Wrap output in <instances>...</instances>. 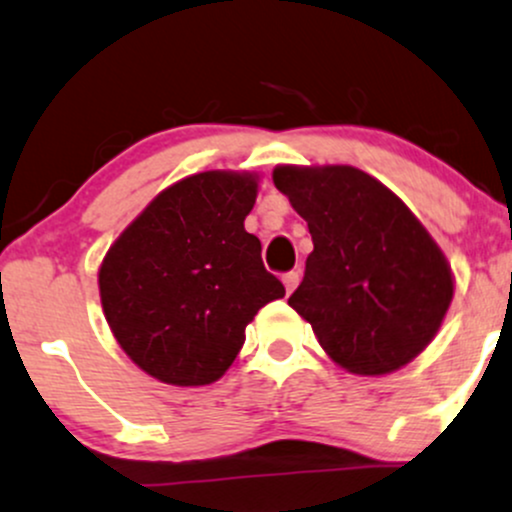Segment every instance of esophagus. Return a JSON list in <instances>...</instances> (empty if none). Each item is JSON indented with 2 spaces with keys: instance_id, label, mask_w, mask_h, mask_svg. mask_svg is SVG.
Masks as SVG:
<instances>
[{
  "instance_id": "34e87169",
  "label": "esophagus",
  "mask_w": 512,
  "mask_h": 512,
  "mask_svg": "<svg viewBox=\"0 0 512 512\" xmlns=\"http://www.w3.org/2000/svg\"><path fill=\"white\" fill-rule=\"evenodd\" d=\"M299 272H286L284 277H282V282H284V286H286V294H291V291L296 289V286H299Z\"/></svg>"
}]
</instances>
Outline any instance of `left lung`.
<instances>
[{
    "mask_svg": "<svg viewBox=\"0 0 512 512\" xmlns=\"http://www.w3.org/2000/svg\"><path fill=\"white\" fill-rule=\"evenodd\" d=\"M274 187L308 223L313 252L289 306L347 372L384 376L413 362L454 296L445 252L413 211L350 165H277Z\"/></svg>",
    "mask_w": 512,
    "mask_h": 512,
    "instance_id": "1",
    "label": "left lung"
}]
</instances>
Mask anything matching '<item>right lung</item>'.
Masks as SVG:
<instances>
[{
    "label": "right lung",
    "instance_id": "1",
    "mask_svg": "<svg viewBox=\"0 0 512 512\" xmlns=\"http://www.w3.org/2000/svg\"><path fill=\"white\" fill-rule=\"evenodd\" d=\"M255 172L184 177L138 213L99 267L106 323L145 374L172 386H206L238 357L245 328L284 284L262 265L245 230Z\"/></svg>",
    "mask_w": 512,
    "mask_h": 512
}]
</instances>
